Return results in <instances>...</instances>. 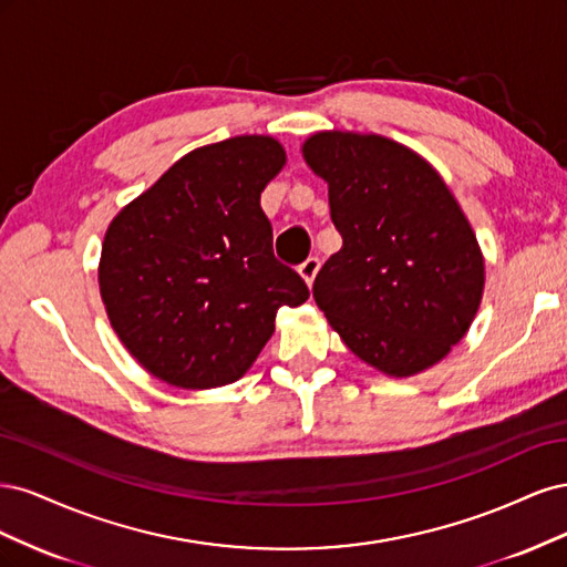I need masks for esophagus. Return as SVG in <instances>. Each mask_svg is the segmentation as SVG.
I'll return each mask as SVG.
<instances>
[{
    "instance_id": "obj_1",
    "label": "esophagus",
    "mask_w": 567,
    "mask_h": 567,
    "mask_svg": "<svg viewBox=\"0 0 567 567\" xmlns=\"http://www.w3.org/2000/svg\"><path fill=\"white\" fill-rule=\"evenodd\" d=\"M319 267H321V260H319V257H307V260L298 267L300 277L307 281V286H312V284H315V277H317Z\"/></svg>"
}]
</instances>
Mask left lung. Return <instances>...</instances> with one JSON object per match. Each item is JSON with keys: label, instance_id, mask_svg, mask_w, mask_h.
Here are the masks:
<instances>
[{"label": "left lung", "instance_id": "1", "mask_svg": "<svg viewBox=\"0 0 567 567\" xmlns=\"http://www.w3.org/2000/svg\"><path fill=\"white\" fill-rule=\"evenodd\" d=\"M305 161L329 182L342 248L312 293L346 346L390 375L419 373L466 336L485 265L435 169L379 134L319 132Z\"/></svg>", "mask_w": 567, "mask_h": 567}]
</instances>
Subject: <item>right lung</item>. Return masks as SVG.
<instances>
[{
	"label": "right lung",
	"instance_id": "add662e5",
	"mask_svg": "<svg viewBox=\"0 0 567 567\" xmlns=\"http://www.w3.org/2000/svg\"><path fill=\"white\" fill-rule=\"evenodd\" d=\"M286 153L271 136H231L186 153L120 213L99 286L123 346L156 379L188 390L234 383L310 288L274 257L260 194Z\"/></svg>",
	"mask_w": 567,
	"mask_h": 567
}]
</instances>
